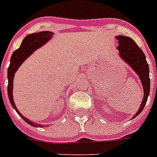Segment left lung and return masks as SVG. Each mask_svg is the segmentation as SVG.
<instances>
[{
	"label": "left lung",
	"mask_w": 157,
	"mask_h": 157,
	"mask_svg": "<svg viewBox=\"0 0 157 157\" xmlns=\"http://www.w3.org/2000/svg\"><path fill=\"white\" fill-rule=\"evenodd\" d=\"M116 39H117L119 44L117 48L119 51L120 57L123 59V62H125L128 65H129L130 67L136 73L143 86L144 97L140 108L133 117L134 118L138 115H140V113L143 111L150 94L151 81L149 76V73H150L149 65L146 62L144 52L138 46L134 40L123 35H117L116 36Z\"/></svg>",
	"instance_id": "8db88e82"
}]
</instances>
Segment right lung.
I'll use <instances>...</instances> for the list:
<instances>
[{"label": "right lung", "instance_id": "1", "mask_svg": "<svg viewBox=\"0 0 157 157\" xmlns=\"http://www.w3.org/2000/svg\"><path fill=\"white\" fill-rule=\"evenodd\" d=\"M54 33L50 31H42L39 33H34L27 35L22 41V44L20 47L15 52H13V55L11 56L10 60V66L7 69V78H8V86H7V94L8 98L11 102V105L15 109V111L17 112V114L23 118L25 122L29 123V125L34 127H43L40 123H33L32 121L28 119L27 117L23 116V114L17 110L16 105L14 103L13 96V78L15 75V73L18 67L21 66V64L26 60L30 55L33 54V52H35L37 49L40 48L42 45H44L48 42L52 37L53 36Z\"/></svg>", "mask_w": 157, "mask_h": 157}]
</instances>
